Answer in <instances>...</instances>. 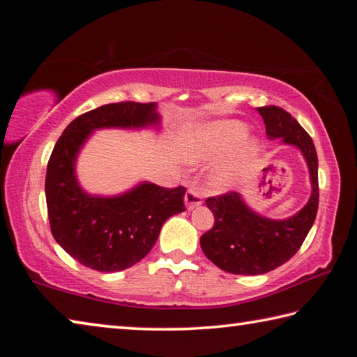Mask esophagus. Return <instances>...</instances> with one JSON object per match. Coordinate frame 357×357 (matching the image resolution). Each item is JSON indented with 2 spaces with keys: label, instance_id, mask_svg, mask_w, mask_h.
Wrapping results in <instances>:
<instances>
[{
  "label": "esophagus",
  "instance_id": "1",
  "mask_svg": "<svg viewBox=\"0 0 357 357\" xmlns=\"http://www.w3.org/2000/svg\"><path fill=\"white\" fill-rule=\"evenodd\" d=\"M203 203V193L198 187H189V190L185 193V206L187 209H193L200 206Z\"/></svg>",
  "mask_w": 357,
  "mask_h": 357
}]
</instances>
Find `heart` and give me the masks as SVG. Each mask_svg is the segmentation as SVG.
Here are the masks:
<instances>
[{"label":"heart","mask_w":357,"mask_h":357,"mask_svg":"<svg viewBox=\"0 0 357 357\" xmlns=\"http://www.w3.org/2000/svg\"><path fill=\"white\" fill-rule=\"evenodd\" d=\"M245 126L238 121H220V123H213L204 126L203 129L195 132L190 138H187L184 143L183 153L185 159L189 160H209L214 157L228 153L245 137ZM252 144L239 151V153L228 162V165L223 168L219 174L220 181H225L231 172L238 170L244 165L247 157L252 154Z\"/></svg>","instance_id":"heart-1"}]
</instances>
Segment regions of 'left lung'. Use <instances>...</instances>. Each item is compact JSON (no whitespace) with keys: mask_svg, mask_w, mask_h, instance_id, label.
<instances>
[{"mask_svg":"<svg viewBox=\"0 0 357 357\" xmlns=\"http://www.w3.org/2000/svg\"><path fill=\"white\" fill-rule=\"evenodd\" d=\"M258 113L269 138H282L302 151L310 170L312 197L287 220H269L252 213L236 192L206 198L215 222L200 238L202 249L211 261L229 274H266L287 263L301 249L318 211V157L312 137L280 107H258Z\"/></svg>","mask_w":357,"mask_h":357,"instance_id":"left-lung-1","label":"left lung"}]
</instances>
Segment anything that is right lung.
I'll use <instances>...</instances> for the list:
<instances>
[{
  "mask_svg": "<svg viewBox=\"0 0 357 357\" xmlns=\"http://www.w3.org/2000/svg\"><path fill=\"white\" fill-rule=\"evenodd\" d=\"M159 121L155 104L114 102L77 116L64 129L47 165L45 198L53 238L78 263L118 273L153 249L164 222L185 211V187L144 183L121 197H89L77 184L74 162L94 129L142 128Z\"/></svg>",
  "mask_w": 357,
  "mask_h": 357,
  "instance_id": "obj_1",
  "label": "right lung"
}]
</instances>
